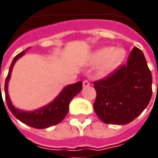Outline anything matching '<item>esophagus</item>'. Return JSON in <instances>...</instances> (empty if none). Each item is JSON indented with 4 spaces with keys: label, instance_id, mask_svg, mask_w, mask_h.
<instances>
[{
    "label": "esophagus",
    "instance_id": "34e87169",
    "mask_svg": "<svg viewBox=\"0 0 158 158\" xmlns=\"http://www.w3.org/2000/svg\"><path fill=\"white\" fill-rule=\"evenodd\" d=\"M89 85V81L88 80H85L83 81V86L84 87H87Z\"/></svg>",
    "mask_w": 158,
    "mask_h": 158
}]
</instances>
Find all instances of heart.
I'll return each mask as SVG.
<instances>
[{"instance_id": "1", "label": "heart", "mask_w": 158, "mask_h": 158, "mask_svg": "<svg viewBox=\"0 0 158 158\" xmlns=\"http://www.w3.org/2000/svg\"><path fill=\"white\" fill-rule=\"evenodd\" d=\"M126 58V51L122 48L103 47L93 54L90 64H101L99 74L107 76L115 71Z\"/></svg>"}]
</instances>
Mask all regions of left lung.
I'll use <instances>...</instances> for the list:
<instances>
[{
    "label": "left lung",
    "mask_w": 158,
    "mask_h": 158,
    "mask_svg": "<svg viewBox=\"0 0 158 158\" xmlns=\"http://www.w3.org/2000/svg\"><path fill=\"white\" fill-rule=\"evenodd\" d=\"M152 81L142 50L134 47L127 64L93 82L96 91L94 112L106 124H128L148 105Z\"/></svg>",
    "instance_id": "1"
}]
</instances>
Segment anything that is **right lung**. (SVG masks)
Wrapping results in <instances>:
<instances>
[{
  "label": "right lung",
  "mask_w": 158,
  "mask_h": 158,
  "mask_svg": "<svg viewBox=\"0 0 158 158\" xmlns=\"http://www.w3.org/2000/svg\"><path fill=\"white\" fill-rule=\"evenodd\" d=\"M25 51H22L17 55L13 59L10 67L8 75L6 77V83H5V94H6V104L12 114L18 120L23 123L27 125L29 127L36 128V129H44L47 127H52L54 125L59 124L63 121L67 115L69 109V103L71 102L73 97H75L82 89V82L78 81L75 84H72L64 88L58 97L52 103L45 106L43 108L37 109V110L27 112L22 111L15 108L11 103L8 94V82L12 69L15 63L18 59H19L23 55H24Z\"/></svg>",
  "instance_id": "add662e5"
}]
</instances>
